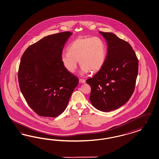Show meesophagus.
Here are the masks:
<instances>
[{
  "label": "esophagus",
  "mask_w": 159,
  "mask_h": 159,
  "mask_svg": "<svg viewBox=\"0 0 159 159\" xmlns=\"http://www.w3.org/2000/svg\"><path fill=\"white\" fill-rule=\"evenodd\" d=\"M79 82L80 83H85L86 82V80L84 79H79Z\"/></svg>",
  "instance_id": "1"
}]
</instances>
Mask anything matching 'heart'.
Returning a JSON list of instances; mask_svg holds the SVG:
<instances>
[{"instance_id": "obj_1", "label": "heart", "mask_w": 159, "mask_h": 159, "mask_svg": "<svg viewBox=\"0 0 159 159\" xmlns=\"http://www.w3.org/2000/svg\"><path fill=\"white\" fill-rule=\"evenodd\" d=\"M67 51L61 54V60L70 73L75 72L78 61L82 75L99 71L104 64L106 48L103 41L98 37H79L70 44Z\"/></svg>"}]
</instances>
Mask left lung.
Segmentation results:
<instances>
[{"mask_svg": "<svg viewBox=\"0 0 159 159\" xmlns=\"http://www.w3.org/2000/svg\"><path fill=\"white\" fill-rule=\"evenodd\" d=\"M107 42V53L102 67L86 80L91 87L90 100L104 112L119 108L134 92L139 61L130 44L114 33L100 32Z\"/></svg>", "mask_w": 159, "mask_h": 159, "instance_id": "1", "label": "left lung"}]
</instances>
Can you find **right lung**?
<instances>
[{
	"instance_id": "right-lung-1",
	"label": "right lung",
	"mask_w": 159,
	"mask_h": 159,
	"mask_svg": "<svg viewBox=\"0 0 159 159\" xmlns=\"http://www.w3.org/2000/svg\"><path fill=\"white\" fill-rule=\"evenodd\" d=\"M71 34L63 32L44 37L22 55L19 87L28 105L40 116L56 117L61 114L79 83V79L66 70L61 60Z\"/></svg>"
}]
</instances>
